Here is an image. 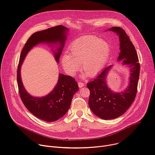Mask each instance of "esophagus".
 <instances>
[{
	"mask_svg": "<svg viewBox=\"0 0 155 155\" xmlns=\"http://www.w3.org/2000/svg\"><path fill=\"white\" fill-rule=\"evenodd\" d=\"M78 85H79V88H81V87H83L84 86V84L81 82H78Z\"/></svg>",
	"mask_w": 155,
	"mask_h": 155,
	"instance_id": "1",
	"label": "esophagus"
}]
</instances>
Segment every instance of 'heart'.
I'll list each match as a JSON object with an SVG mask.
<instances>
[{"instance_id":"obj_1","label":"heart","mask_w":155,"mask_h":155,"mask_svg":"<svg viewBox=\"0 0 155 155\" xmlns=\"http://www.w3.org/2000/svg\"><path fill=\"white\" fill-rule=\"evenodd\" d=\"M69 53H65L61 63L65 72L74 76L81 67L85 71L82 77H93L104 68L110 57L111 48L109 43L97 37L86 35L74 40L69 46Z\"/></svg>"}]
</instances>
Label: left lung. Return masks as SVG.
<instances>
[{"instance_id":"left-lung-1","label":"left lung","mask_w":155,"mask_h":155,"mask_svg":"<svg viewBox=\"0 0 155 155\" xmlns=\"http://www.w3.org/2000/svg\"><path fill=\"white\" fill-rule=\"evenodd\" d=\"M112 31L119 37L120 50L117 61L130 69L128 87L120 92L112 91L107 85V78L112 65L106 67L94 81L87 84L90 91L88 106L95 115L104 120H111L124 114L134 101L137 90L140 65L136 49L125 30L114 27Z\"/></svg>"}]
</instances>
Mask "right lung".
Wrapping results in <instances>:
<instances>
[{
  "instance_id": "right-lung-1",
  "label": "right lung",
  "mask_w": 155,
  "mask_h": 155,
  "mask_svg": "<svg viewBox=\"0 0 155 155\" xmlns=\"http://www.w3.org/2000/svg\"><path fill=\"white\" fill-rule=\"evenodd\" d=\"M68 32V28L66 27L57 25L35 32L28 39L20 55L17 81L21 100L28 111L37 118L48 122L57 121L68 112L74 94L79 90L78 83L73 78L60 73L56 85L49 94L41 97H34L29 94L24 87L21 68L27 53L34 46L43 43L50 46L58 45L57 51L54 54L55 60L59 63Z\"/></svg>"
}]
</instances>
